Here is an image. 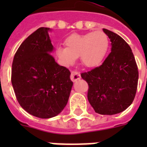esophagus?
I'll return each instance as SVG.
<instances>
[{
	"instance_id": "obj_1",
	"label": "esophagus",
	"mask_w": 147,
	"mask_h": 147,
	"mask_svg": "<svg viewBox=\"0 0 147 147\" xmlns=\"http://www.w3.org/2000/svg\"><path fill=\"white\" fill-rule=\"evenodd\" d=\"M81 78V75H80V73L76 72V71H72L71 74V80L73 82H76L78 80H80Z\"/></svg>"
}]
</instances>
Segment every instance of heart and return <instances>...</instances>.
I'll return each instance as SVG.
<instances>
[{
  "mask_svg": "<svg viewBox=\"0 0 147 147\" xmlns=\"http://www.w3.org/2000/svg\"><path fill=\"white\" fill-rule=\"evenodd\" d=\"M65 47L59 46L57 55L63 65L69 66L79 57L80 62L88 67L99 65L109 48V39L103 32L80 34H72L65 40Z\"/></svg>",
  "mask_w": 147,
  "mask_h": 147,
  "instance_id": "obj_1",
  "label": "heart"
}]
</instances>
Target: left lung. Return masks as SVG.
<instances>
[{"label": "left lung", "mask_w": 147, "mask_h": 147, "mask_svg": "<svg viewBox=\"0 0 147 147\" xmlns=\"http://www.w3.org/2000/svg\"><path fill=\"white\" fill-rule=\"evenodd\" d=\"M111 42V52L98 67L82 73L88 82V99L95 112L114 115L130 106L136 96L138 71L131 48L124 39L103 28Z\"/></svg>", "instance_id": "obj_1"}]
</instances>
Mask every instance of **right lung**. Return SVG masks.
<instances>
[{
  "instance_id": "1",
  "label": "right lung",
  "mask_w": 147,
  "mask_h": 147,
  "mask_svg": "<svg viewBox=\"0 0 147 147\" xmlns=\"http://www.w3.org/2000/svg\"><path fill=\"white\" fill-rule=\"evenodd\" d=\"M41 27L26 39L15 53L11 84L24 110L40 119L57 115L66 106L73 82L71 72L55 62L49 32Z\"/></svg>"
}]
</instances>
